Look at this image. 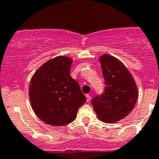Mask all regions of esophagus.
I'll return each mask as SVG.
<instances>
[{
  "mask_svg": "<svg viewBox=\"0 0 159 159\" xmlns=\"http://www.w3.org/2000/svg\"><path fill=\"white\" fill-rule=\"evenodd\" d=\"M85 97H86V101H89L90 99H91V97H90V95L87 94V95H85Z\"/></svg>",
  "mask_w": 159,
  "mask_h": 159,
  "instance_id": "1",
  "label": "esophagus"
}]
</instances>
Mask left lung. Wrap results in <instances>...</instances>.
Segmentation results:
<instances>
[{"mask_svg":"<svg viewBox=\"0 0 159 159\" xmlns=\"http://www.w3.org/2000/svg\"><path fill=\"white\" fill-rule=\"evenodd\" d=\"M105 88L94 97L92 104L97 118L104 123H116L132 111L138 98L135 81L127 67L109 55L100 57Z\"/></svg>","mask_w":159,"mask_h":159,"instance_id":"obj_1","label":"left lung"}]
</instances>
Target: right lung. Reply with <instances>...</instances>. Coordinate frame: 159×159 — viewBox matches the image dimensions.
I'll use <instances>...</instances> for the list:
<instances>
[{
    "instance_id": "1",
    "label": "right lung",
    "mask_w": 159,
    "mask_h": 159,
    "mask_svg": "<svg viewBox=\"0 0 159 159\" xmlns=\"http://www.w3.org/2000/svg\"><path fill=\"white\" fill-rule=\"evenodd\" d=\"M72 62L69 57H55L41 66L31 78V108L46 124L63 126L73 122L78 108L86 101L79 84L70 74Z\"/></svg>"
}]
</instances>
